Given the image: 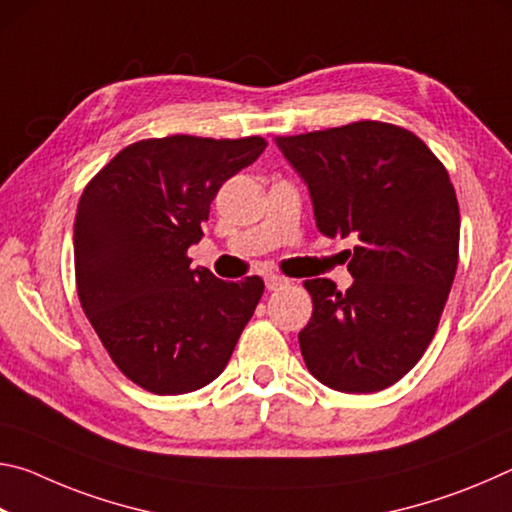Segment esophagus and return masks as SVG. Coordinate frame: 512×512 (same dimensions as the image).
<instances>
[{
    "label": "esophagus",
    "instance_id": "1",
    "mask_svg": "<svg viewBox=\"0 0 512 512\" xmlns=\"http://www.w3.org/2000/svg\"><path fill=\"white\" fill-rule=\"evenodd\" d=\"M264 282H266V289H268V291H277V289L287 287V284H289L287 277L275 275V273H268V275L264 277Z\"/></svg>",
    "mask_w": 512,
    "mask_h": 512
}]
</instances>
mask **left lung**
I'll list each match as a JSON object with an SVG mask.
<instances>
[{
  "mask_svg": "<svg viewBox=\"0 0 512 512\" xmlns=\"http://www.w3.org/2000/svg\"><path fill=\"white\" fill-rule=\"evenodd\" d=\"M302 178L325 237L345 250L354 282L307 280L314 314L298 334L307 368L341 393H377L427 350L458 266L456 194L443 164L413 133L354 121L275 137Z\"/></svg>",
  "mask_w": 512,
  "mask_h": 512,
  "instance_id": "obj_1",
  "label": "left lung"
}]
</instances>
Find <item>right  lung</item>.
Instances as JSON below:
<instances>
[{"label":"right lung","instance_id":"right-lung-1","mask_svg":"<svg viewBox=\"0 0 512 512\" xmlns=\"http://www.w3.org/2000/svg\"><path fill=\"white\" fill-rule=\"evenodd\" d=\"M266 142L171 135L119 151L85 187L74 219L76 287L103 348L158 395L221 375L264 293L262 277L223 282L189 268L210 203Z\"/></svg>","mask_w":512,"mask_h":512}]
</instances>
